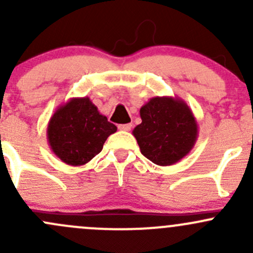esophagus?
I'll use <instances>...</instances> for the list:
<instances>
[{"instance_id": "obj_1", "label": "esophagus", "mask_w": 253, "mask_h": 253, "mask_svg": "<svg viewBox=\"0 0 253 253\" xmlns=\"http://www.w3.org/2000/svg\"><path fill=\"white\" fill-rule=\"evenodd\" d=\"M132 124H126V125H119V129L121 131H131Z\"/></svg>"}]
</instances>
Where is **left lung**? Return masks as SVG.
Segmentation results:
<instances>
[{"label": "left lung", "instance_id": "obj_1", "mask_svg": "<svg viewBox=\"0 0 253 253\" xmlns=\"http://www.w3.org/2000/svg\"><path fill=\"white\" fill-rule=\"evenodd\" d=\"M142 124L132 134L141 153L160 167L176 164L195 147L198 125L190 106L180 98L154 96L142 106Z\"/></svg>", "mask_w": 253, "mask_h": 253}]
</instances>
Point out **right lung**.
Wrapping results in <instances>:
<instances>
[{
	"instance_id": "1",
	"label": "right lung",
	"mask_w": 253,
	"mask_h": 253,
	"mask_svg": "<svg viewBox=\"0 0 253 253\" xmlns=\"http://www.w3.org/2000/svg\"><path fill=\"white\" fill-rule=\"evenodd\" d=\"M117 127L99 112L88 96L71 98L58 106L47 124L46 137L53 154L71 167H81L101 152Z\"/></svg>"
}]
</instances>
